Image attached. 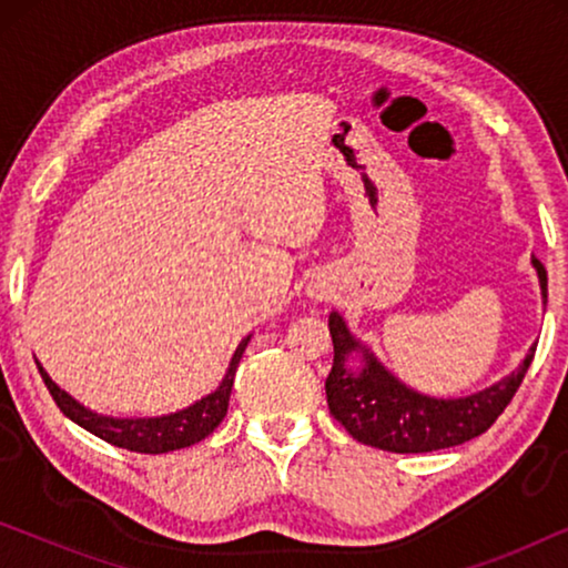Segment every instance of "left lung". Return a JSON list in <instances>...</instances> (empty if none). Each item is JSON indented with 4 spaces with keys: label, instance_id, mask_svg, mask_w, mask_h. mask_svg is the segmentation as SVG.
I'll list each match as a JSON object with an SVG mask.
<instances>
[{
    "label": "left lung",
    "instance_id": "obj_1",
    "mask_svg": "<svg viewBox=\"0 0 568 568\" xmlns=\"http://www.w3.org/2000/svg\"><path fill=\"white\" fill-rule=\"evenodd\" d=\"M532 268L546 305L548 274L535 255ZM328 328L333 367L325 379V395L331 414L356 442L387 453H434L484 434L515 398L535 356L532 344L525 359L494 385L457 398H437L418 393L395 377L375 352L348 331L344 315L336 310L328 315Z\"/></svg>",
    "mask_w": 568,
    "mask_h": 568
}]
</instances>
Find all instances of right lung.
<instances>
[{"label":"right lung","instance_id":"obj_1","mask_svg":"<svg viewBox=\"0 0 568 568\" xmlns=\"http://www.w3.org/2000/svg\"><path fill=\"white\" fill-rule=\"evenodd\" d=\"M251 336L253 333H247V336L237 344L235 354H232L230 359V367L224 372L222 383L216 385V390L204 395V398L193 400L191 406L173 410V414H162V416L98 414V410L88 408L84 403L72 398L64 387L53 383L41 362L36 359V364L45 387H49L53 400H57V406L61 408V414L72 418L77 426H82V429H88L90 434H95V437L111 442V445L121 449H131V453H144V455H162V453H173V449L196 445V442L209 437V434L222 424V418L227 416L230 393H232V383H235L237 364L243 359V352Z\"/></svg>","mask_w":568,"mask_h":568}]
</instances>
